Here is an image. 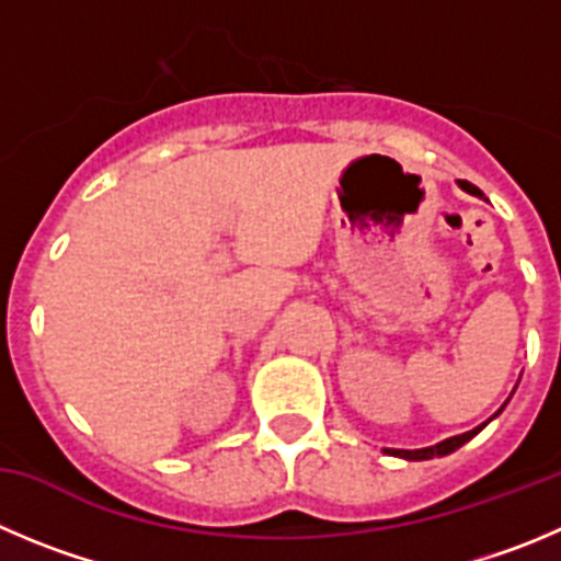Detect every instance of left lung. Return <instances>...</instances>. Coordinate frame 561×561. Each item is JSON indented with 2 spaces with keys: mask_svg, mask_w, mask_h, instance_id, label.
I'll use <instances>...</instances> for the list:
<instances>
[{
  "mask_svg": "<svg viewBox=\"0 0 561 561\" xmlns=\"http://www.w3.org/2000/svg\"><path fill=\"white\" fill-rule=\"evenodd\" d=\"M459 187H462V191H468V193H473V196H484V193L479 191V187L476 185H470V182H462L459 180ZM506 407V404H504ZM504 407H501V410H504ZM499 410V412H501ZM499 412H495V415H499ZM493 415V417H495ZM493 417H490V421H493ZM486 423H481V426H476V428H470V432H465V434H457V437H448V439H443V443H437V446H428V448H415V451H404V448H387V454H392V457H401V459H412V462H417V459H434V457H446V454H451V451H457L459 446H465V443H468L470 437H476V434L481 432V428H484Z\"/></svg>",
  "mask_w": 561,
  "mask_h": 561,
  "instance_id": "8db88e82",
  "label": "left lung"
}]
</instances>
